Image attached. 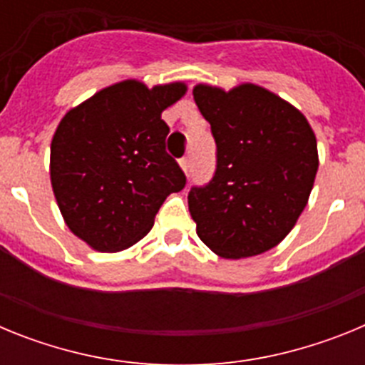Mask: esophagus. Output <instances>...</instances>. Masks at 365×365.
<instances>
[{"instance_id":"1","label":"esophagus","mask_w":365,"mask_h":365,"mask_svg":"<svg viewBox=\"0 0 365 365\" xmlns=\"http://www.w3.org/2000/svg\"><path fill=\"white\" fill-rule=\"evenodd\" d=\"M179 166H180V170H182V172L188 173V170H190V159H188V157H182V159L179 160Z\"/></svg>"}]
</instances>
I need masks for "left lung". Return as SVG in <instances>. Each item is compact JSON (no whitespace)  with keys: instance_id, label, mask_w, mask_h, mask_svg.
Returning <instances> with one entry per match:
<instances>
[{"instance_id":"1","label":"left lung","mask_w":365,"mask_h":365,"mask_svg":"<svg viewBox=\"0 0 365 365\" xmlns=\"http://www.w3.org/2000/svg\"><path fill=\"white\" fill-rule=\"evenodd\" d=\"M192 93L217 144L214 179L188 193L199 240L225 259L267 252L309 202L320 164L314 131L298 108L256 83H197Z\"/></svg>"}]
</instances>
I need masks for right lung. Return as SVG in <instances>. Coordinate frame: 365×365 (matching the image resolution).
<instances>
[{
  "instance_id": "1",
  "label": "right lung",
  "mask_w": 365,
  "mask_h": 365,
  "mask_svg": "<svg viewBox=\"0 0 365 365\" xmlns=\"http://www.w3.org/2000/svg\"><path fill=\"white\" fill-rule=\"evenodd\" d=\"M185 82L128 78L63 115L51 140V186L67 228L98 252H120L151 230L164 199L186 185L164 150V109Z\"/></svg>"
}]
</instances>
